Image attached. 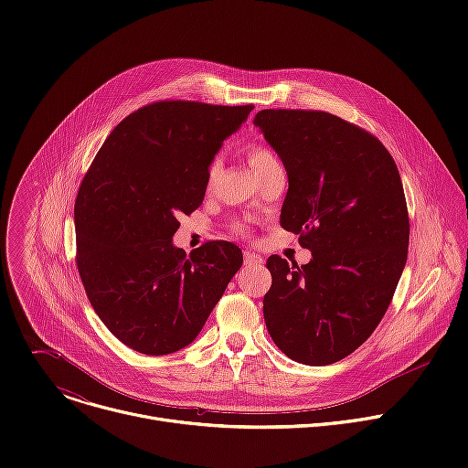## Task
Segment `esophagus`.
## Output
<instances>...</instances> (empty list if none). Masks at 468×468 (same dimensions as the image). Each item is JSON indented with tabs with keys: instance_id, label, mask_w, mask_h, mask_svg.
Segmentation results:
<instances>
[{
	"instance_id": "obj_1",
	"label": "esophagus",
	"mask_w": 468,
	"mask_h": 468,
	"mask_svg": "<svg viewBox=\"0 0 468 468\" xmlns=\"http://www.w3.org/2000/svg\"><path fill=\"white\" fill-rule=\"evenodd\" d=\"M262 262V257L255 251H244V264L246 266H257Z\"/></svg>"
}]
</instances>
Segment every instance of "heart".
Segmentation results:
<instances>
[{
  "label": "heart",
  "mask_w": 468,
  "mask_h": 468,
  "mask_svg": "<svg viewBox=\"0 0 468 468\" xmlns=\"http://www.w3.org/2000/svg\"><path fill=\"white\" fill-rule=\"evenodd\" d=\"M271 161H274V155L269 150H264L261 146H251L248 150V163L253 172H257L259 168H262L266 163H271ZM217 168H218V161H213L207 170V181L213 179V176L217 174Z\"/></svg>",
  "instance_id": "b5f03b06"
}]
</instances>
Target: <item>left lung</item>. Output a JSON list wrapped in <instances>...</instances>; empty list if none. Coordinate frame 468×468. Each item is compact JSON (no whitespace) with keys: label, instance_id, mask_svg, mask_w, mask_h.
<instances>
[{"label":"left lung","instance_id":"obj_1","mask_svg":"<svg viewBox=\"0 0 468 468\" xmlns=\"http://www.w3.org/2000/svg\"><path fill=\"white\" fill-rule=\"evenodd\" d=\"M253 125L287 170L280 224L313 255L302 266L278 255L266 261V329L287 357L331 365L372 335L404 272L402 179L376 137L335 114L264 109Z\"/></svg>","mask_w":468,"mask_h":468}]
</instances>
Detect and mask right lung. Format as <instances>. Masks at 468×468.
<instances>
[{"label": "right lung", "instance_id": "obj_1", "mask_svg": "<svg viewBox=\"0 0 468 468\" xmlns=\"http://www.w3.org/2000/svg\"><path fill=\"white\" fill-rule=\"evenodd\" d=\"M253 107L157 101L123 118L78 192V271L116 339L146 356L188 346L242 266L239 246H174L177 217L202 206L207 170Z\"/></svg>", "mask_w": 468, "mask_h": 468}]
</instances>
